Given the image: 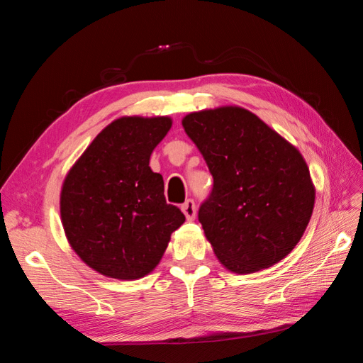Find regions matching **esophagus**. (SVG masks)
<instances>
[{"instance_id":"1","label":"esophagus","mask_w":363,"mask_h":363,"mask_svg":"<svg viewBox=\"0 0 363 363\" xmlns=\"http://www.w3.org/2000/svg\"><path fill=\"white\" fill-rule=\"evenodd\" d=\"M182 211L186 216L188 221H194L195 215H196V207H195V201L194 200H188L183 206H182Z\"/></svg>"}]
</instances>
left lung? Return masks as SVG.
<instances>
[{
  "label": "left lung",
  "instance_id": "8db88e82",
  "mask_svg": "<svg viewBox=\"0 0 363 363\" xmlns=\"http://www.w3.org/2000/svg\"><path fill=\"white\" fill-rule=\"evenodd\" d=\"M182 124L213 177L199 221L219 262L251 274L286 257L315 204L300 151L242 107L194 112Z\"/></svg>",
  "mask_w": 363,
  "mask_h": 363
}]
</instances>
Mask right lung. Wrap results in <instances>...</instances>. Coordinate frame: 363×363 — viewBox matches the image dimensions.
<instances>
[{"mask_svg":"<svg viewBox=\"0 0 363 363\" xmlns=\"http://www.w3.org/2000/svg\"><path fill=\"white\" fill-rule=\"evenodd\" d=\"M172 125L168 116H124L108 124L75 162L60 194L72 250L103 276L136 280L157 267L184 223L163 195L150 156Z\"/></svg>","mask_w":363,"mask_h":363,"instance_id":"add662e5","label":"right lung"}]
</instances>
